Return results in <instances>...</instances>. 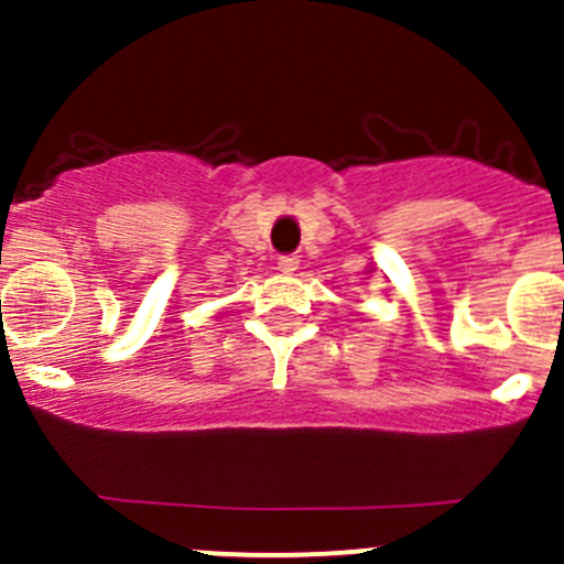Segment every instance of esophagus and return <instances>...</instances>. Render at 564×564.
Returning a JSON list of instances; mask_svg holds the SVG:
<instances>
[{
	"label": "esophagus",
	"mask_w": 564,
	"mask_h": 564,
	"mask_svg": "<svg viewBox=\"0 0 564 564\" xmlns=\"http://www.w3.org/2000/svg\"><path fill=\"white\" fill-rule=\"evenodd\" d=\"M276 268L282 273H293L299 268V257H296V253H285V257H279Z\"/></svg>",
	"instance_id": "34e87169"
}]
</instances>
